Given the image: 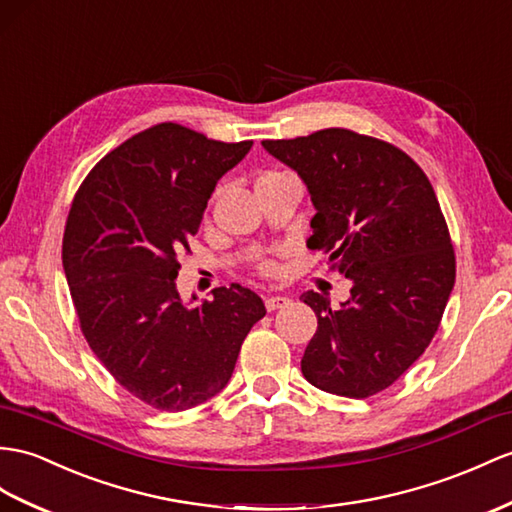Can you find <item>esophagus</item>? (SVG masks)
I'll list each match as a JSON object with an SVG mask.
<instances>
[{
	"label": "esophagus",
	"instance_id": "obj_1",
	"mask_svg": "<svg viewBox=\"0 0 512 512\" xmlns=\"http://www.w3.org/2000/svg\"><path fill=\"white\" fill-rule=\"evenodd\" d=\"M289 304H291V299L286 297V295H269V297L265 299V306H267L269 313H273V310H278V308L289 306Z\"/></svg>",
	"mask_w": 512,
	"mask_h": 512
}]
</instances>
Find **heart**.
<instances>
[{"instance_id": "heart-1", "label": "heart", "mask_w": 512, "mask_h": 512, "mask_svg": "<svg viewBox=\"0 0 512 512\" xmlns=\"http://www.w3.org/2000/svg\"><path fill=\"white\" fill-rule=\"evenodd\" d=\"M265 269H269V267H265Z\"/></svg>"}]
</instances>
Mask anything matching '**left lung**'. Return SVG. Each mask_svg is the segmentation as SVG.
Returning a JSON list of instances; mask_svg holds the SVG:
<instances>
[{"label": "left lung", "mask_w": 512, "mask_h": 512, "mask_svg": "<svg viewBox=\"0 0 512 512\" xmlns=\"http://www.w3.org/2000/svg\"><path fill=\"white\" fill-rule=\"evenodd\" d=\"M310 193V249L352 280L341 308L306 291L317 332L302 358L321 391L369 397L426 352L456 278L454 247L426 173L402 149L343 128L263 141Z\"/></svg>", "instance_id": "8db88e82"}]
</instances>
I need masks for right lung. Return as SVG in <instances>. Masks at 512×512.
<instances>
[{
  "mask_svg": "<svg viewBox=\"0 0 512 512\" xmlns=\"http://www.w3.org/2000/svg\"><path fill=\"white\" fill-rule=\"evenodd\" d=\"M252 141L221 143L178 123L134 134L97 162L73 199L62 267L86 343L123 389L167 413L215 397L267 308L241 284L186 304L178 256L223 173Z\"/></svg>",
  "mask_w": 512,
  "mask_h": 512,
  "instance_id": "right-lung-1",
  "label": "right lung"
}]
</instances>
